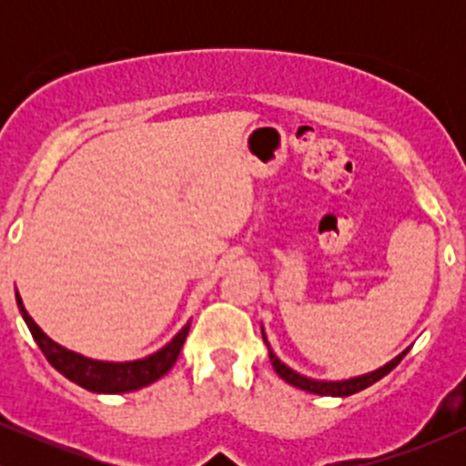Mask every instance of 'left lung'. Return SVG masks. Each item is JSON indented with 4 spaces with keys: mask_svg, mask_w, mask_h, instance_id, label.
<instances>
[{
    "mask_svg": "<svg viewBox=\"0 0 466 466\" xmlns=\"http://www.w3.org/2000/svg\"><path fill=\"white\" fill-rule=\"evenodd\" d=\"M263 341L267 344V350H269V360H271V366H274V370L278 372V377L285 379L287 383H291L293 388H300V390H307V392L311 394H322V397H350V394L355 392H361V390H366L368 386H372V383H377L379 379L386 377L388 372H392L394 368L399 366V361L403 360L405 355H408V350L400 352L399 357H394L392 361L386 363L383 368H379V370L374 372H368V374H361V377H352V379H346V381H318V379H309L304 377V374L291 370V368L285 366L278 357L274 355V350H271L269 341H267V335L263 330Z\"/></svg>",
    "mask_w": 466,
    "mask_h": 466,
    "instance_id": "1",
    "label": "left lung"
}]
</instances>
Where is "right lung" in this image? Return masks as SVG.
Returning a JSON list of instances; mask_svg holds the SVG:
<instances>
[{"mask_svg": "<svg viewBox=\"0 0 466 466\" xmlns=\"http://www.w3.org/2000/svg\"><path fill=\"white\" fill-rule=\"evenodd\" d=\"M17 307L21 311V318L28 324L32 337H35L36 346L46 355V360L56 368L63 377H67L69 381H74L76 386L89 390V392L98 394H122V392H133V390H140L148 383L157 381L159 377H164L170 368L177 361L181 346H184L186 335L190 330V322L179 330L164 349H159L153 355L144 357L137 361H125V363H114V361H96L89 357L78 355V352L63 349L56 341H52L39 326L35 324V319L30 318L25 311L24 302H21L17 293Z\"/></svg>", "mask_w": 466, "mask_h": 466, "instance_id": "obj_1", "label": "right lung"}]
</instances>
